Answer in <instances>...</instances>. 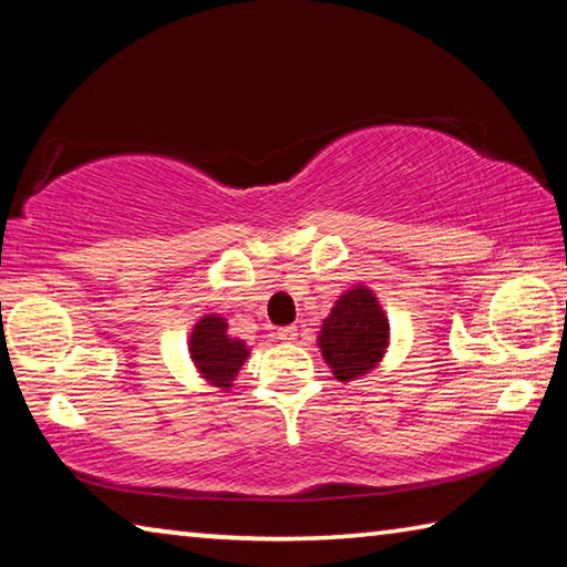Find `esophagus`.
<instances>
[{
  "label": "esophagus",
  "mask_w": 567,
  "mask_h": 567,
  "mask_svg": "<svg viewBox=\"0 0 567 567\" xmlns=\"http://www.w3.org/2000/svg\"><path fill=\"white\" fill-rule=\"evenodd\" d=\"M277 340L295 342V340H297V328H282L280 332H277Z\"/></svg>",
  "instance_id": "34e87169"
}]
</instances>
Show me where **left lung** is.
I'll return each instance as SVG.
<instances>
[{
	"mask_svg": "<svg viewBox=\"0 0 567 567\" xmlns=\"http://www.w3.org/2000/svg\"><path fill=\"white\" fill-rule=\"evenodd\" d=\"M318 344L340 382H352L375 370L390 344V322L375 292L364 285L344 290L322 320Z\"/></svg>",
	"mask_w": 567,
	"mask_h": 567,
	"instance_id": "1",
	"label": "left lung"
}]
</instances>
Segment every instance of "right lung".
<instances>
[{"instance_id": "1", "label": "right lung", "mask_w": 567, "mask_h": 567, "mask_svg": "<svg viewBox=\"0 0 567 567\" xmlns=\"http://www.w3.org/2000/svg\"><path fill=\"white\" fill-rule=\"evenodd\" d=\"M187 350L199 378H205L213 388L223 390L233 388L239 368L249 358L247 342L229 334L223 315H205V318H199L189 332Z\"/></svg>"}]
</instances>
